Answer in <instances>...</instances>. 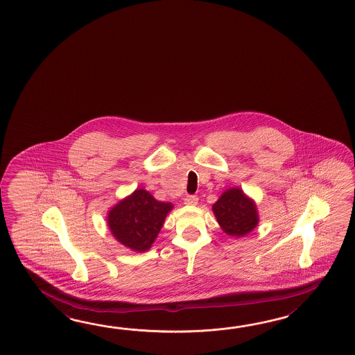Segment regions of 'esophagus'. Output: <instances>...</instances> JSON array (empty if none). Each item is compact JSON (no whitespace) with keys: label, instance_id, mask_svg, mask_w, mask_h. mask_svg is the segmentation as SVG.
I'll return each mask as SVG.
<instances>
[{"label":"esophagus","instance_id":"1","mask_svg":"<svg viewBox=\"0 0 355 355\" xmlns=\"http://www.w3.org/2000/svg\"><path fill=\"white\" fill-rule=\"evenodd\" d=\"M184 204H187V205H196V204H198V196H185V199H184Z\"/></svg>","mask_w":355,"mask_h":355}]
</instances>
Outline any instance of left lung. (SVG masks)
Returning <instances> with one entry per match:
<instances>
[{
  "label": "left lung",
  "mask_w": 355,
  "mask_h": 355,
  "mask_svg": "<svg viewBox=\"0 0 355 355\" xmlns=\"http://www.w3.org/2000/svg\"><path fill=\"white\" fill-rule=\"evenodd\" d=\"M222 231L232 237H243L259 223L257 203L242 189L230 188L211 205Z\"/></svg>",
  "instance_id": "left-lung-1"
}]
</instances>
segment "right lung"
Returning a JSON list of instances; mask_svg holds the SVG:
<instances>
[{"mask_svg":"<svg viewBox=\"0 0 355 355\" xmlns=\"http://www.w3.org/2000/svg\"><path fill=\"white\" fill-rule=\"evenodd\" d=\"M174 205L156 200L146 189H136L107 211V227L114 239L136 252L151 249L167 214Z\"/></svg>","mask_w":355,"mask_h":355,"instance_id":"add662e5","label":"right lung"}]
</instances>
